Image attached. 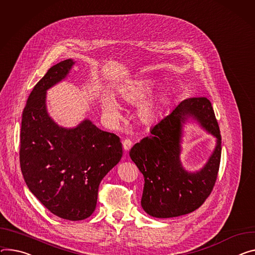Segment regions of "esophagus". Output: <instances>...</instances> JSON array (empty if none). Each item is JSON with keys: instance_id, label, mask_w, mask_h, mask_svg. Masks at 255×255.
Here are the masks:
<instances>
[{"instance_id": "esophagus-1", "label": "esophagus", "mask_w": 255, "mask_h": 255, "mask_svg": "<svg viewBox=\"0 0 255 255\" xmlns=\"http://www.w3.org/2000/svg\"><path fill=\"white\" fill-rule=\"evenodd\" d=\"M132 146V141L130 139H125L123 141V148L125 151H128Z\"/></svg>"}]
</instances>
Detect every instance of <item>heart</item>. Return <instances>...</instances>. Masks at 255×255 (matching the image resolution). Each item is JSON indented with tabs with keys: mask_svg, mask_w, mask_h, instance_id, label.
Instances as JSON below:
<instances>
[{
	"mask_svg": "<svg viewBox=\"0 0 255 255\" xmlns=\"http://www.w3.org/2000/svg\"><path fill=\"white\" fill-rule=\"evenodd\" d=\"M156 86V80L152 78H138L128 82L119 89L121 98L129 104H137L149 96ZM103 112L111 121H117L121 118V107L114 97L104 94L101 98ZM160 113V103L156 99H150L143 102L138 115L143 123L149 124L154 122Z\"/></svg>",
	"mask_w": 255,
	"mask_h": 255,
	"instance_id": "1",
	"label": "heart"
}]
</instances>
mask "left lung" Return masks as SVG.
Here are the masks:
<instances>
[{
    "mask_svg": "<svg viewBox=\"0 0 255 255\" xmlns=\"http://www.w3.org/2000/svg\"><path fill=\"white\" fill-rule=\"evenodd\" d=\"M192 123L215 137L207 163L197 171L185 169L180 160L184 125ZM222 138L211 102L193 98L181 102L150 129V136L133 145L129 155L144 177L143 211L158 219L192 213L211 194L217 180Z\"/></svg>",
    "mask_w": 255,
    "mask_h": 255,
    "instance_id": "obj_1",
    "label": "left lung"
}]
</instances>
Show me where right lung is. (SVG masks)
I'll return each mask as SVG.
<instances>
[{
	"label": "right lung",
	"instance_id": "1",
	"mask_svg": "<svg viewBox=\"0 0 255 255\" xmlns=\"http://www.w3.org/2000/svg\"><path fill=\"white\" fill-rule=\"evenodd\" d=\"M76 62L64 60L36 83L22 114L20 167L30 192L55 216L81 221L95 212L101 181L123 154L120 138L88 118L59 125L48 112L47 91L64 81Z\"/></svg>",
	"mask_w": 255,
	"mask_h": 255
}]
</instances>
